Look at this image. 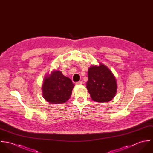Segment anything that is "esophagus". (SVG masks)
<instances>
[{
    "mask_svg": "<svg viewBox=\"0 0 153 153\" xmlns=\"http://www.w3.org/2000/svg\"><path fill=\"white\" fill-rule=\"evenodd\" d=\"M83 84V82L82 81H78V82H76V83H75V84L76 85H81V84Z\"/></svg>",
    "mask_w": 153,
    "mask_h": 153,
    "instance_id": "obj_1",
    "label": "esophagus"
}]
</instances>
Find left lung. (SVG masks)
Returning a JSON list of instances; mask_svg holds the SVG:
<instances>
[{"instance_id": "1", "label": "left lung", "mask_w": 153, "mask_h": 153, "mask_svg": "<svg viewBox=\"0 0 153 153\" xmlns=\"http://www.w3.org/2000/svg\"><path fill=\"white\" fill-rule=\"evenodd\" d=\"M88 91L91 98L97 102H107L115 95L117 83L114 75L102 64L92 66L88 71Z\"/></svg>"}]
</instances>
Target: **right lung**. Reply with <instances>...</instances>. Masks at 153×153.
<instances>
[{
	"mask_svg": "<svg viewBox=\"0 0 153 153\" xmlns=\"http://www.w3.org/2000/svg\"><path fill=\"white\" fill-rule=\"evenodd\" d=\"M74 86L70 78L56 70L44 78L42 95L50 104H63L71 97Z\"/></svg>",
	"mask_w": 153,
	"mask_h": 153,
	"instance_id": "obj_1",
	"label": "right lung"
}]
</instances>
